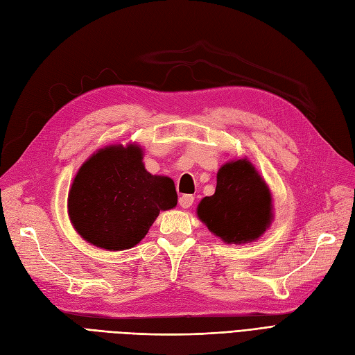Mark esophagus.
Segmentation results:
<instances>
[{
    "instance_id": "1",
    "label": "esophagus",
    "mask_w": 355,
    "mask_h": 355,
    "mask_svg": "<svg viewBox=\"0 0 355 355\" xmlns=\"http://www.w3.org/2000/svg\"><path fill=\"white\" fill-rule=\"evenodd\" d=\"M193 201H195V198L192 195H183V196H180L178 204L183 208H190L193 205Z\"/></svg>"
}]
</instances>
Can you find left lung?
Instances as JSON below:
<instances>
[{
    "instance_id": "obj_1",
    "label": "left lung",
    "mask_w": 355,
    "mask_h": 355,
    "mask_svg": "<svg viewBox=\"0 0 355 355\" xmlns=\"http://www.w3.org/2000/svg\"><path fill=\"white\" fill-rule=\"evenodd\" d=\"M198 217L228 244L258 240L272 220V198L248 159L231 160L217 172L216 192L196 208Z\"/></svg>"
}]
</instances>
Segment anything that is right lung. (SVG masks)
Instances as JSON below:
<instances>
[{
	"label": "right lung",
	"instance_id": "right-lung-1",
	"mask_svg": "<svg viewBox=\"0 0 355 355\" xmlns=\"http://www.w3.org/2000/svg\"><path fill=\"white\" fill-rule=\"evenodd\" d=\"M138 144L96 151L71 183L67 210L76 232L106 250L136 246L160 211L177 205L175 184L144 166Z\"/></svg>",
	"mask_w": 355,
	"mask_h": 355
}]
</instances>
